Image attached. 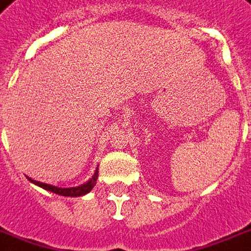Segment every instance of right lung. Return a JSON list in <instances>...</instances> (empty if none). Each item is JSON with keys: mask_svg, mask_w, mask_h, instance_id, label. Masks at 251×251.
Masks as SVG:
<instances>
[{"mask_svg": "<svg viewBox=\"0 0 251 251\" xmlns=\"http://www.w3.org/2000/svg\"><path fill=\"white\" fill-rule=\"evenodd\" d=\"M28 179L31 180L32 183H35V185L43 187L45 190L55 193V194H59V196H65V197H78V196H84V194L89 193L91 190H92V187L95 186L96 179H98V171H96L95 175H94V176H92L87 183H84V185H81V186H77V187H68V189H62V187L47 185V183H43V182H38V180L31 179L29 176H28Z\"/></svg>", "mask_w": 251, "mask_h": 251, "instance_id": "add662e5", "label": "right lung"}]
</instances>
